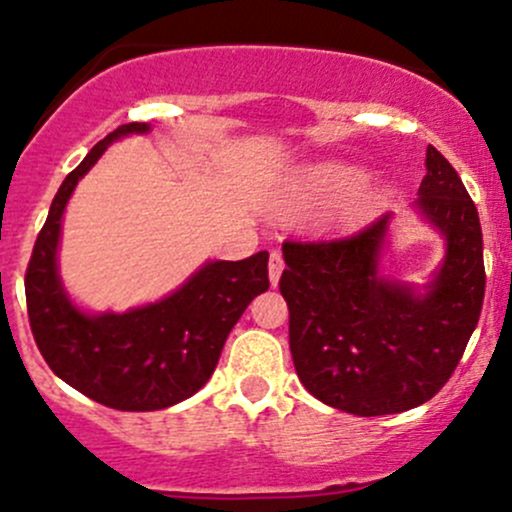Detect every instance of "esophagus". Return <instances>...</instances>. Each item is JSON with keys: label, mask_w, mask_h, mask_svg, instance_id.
<instances>
[{"label": "esophagus", "mask_w": 512, "mask_h": 512, "mask_svg": "<svg viewBox=\"0 0 512 512\" xmlns=\"http://www.w3.org/2000/svg\"><path fill=\"white\" fill-rule=\"evenodd\" d=\"M282 270H285V260H282V252L275 250L270 255V282H272V287H277V282H280Z\"/></svg>", "instance_id": "34e87169"}]
</instances>
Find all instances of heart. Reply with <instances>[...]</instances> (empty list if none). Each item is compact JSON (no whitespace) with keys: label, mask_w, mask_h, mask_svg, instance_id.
<instances>
[{"label":"heart","mask_w":512,"mask_h":512,"mask_svg":"<svg viewBox=\"0 0 512 512\" xmlns=\"http://www.w3.org/2000/svg\"><path fill=\"white\" fill-rule=\"evenodd\" d=\"M361 170L352 168V165H317L314 170H309L302 180L292 188V193L287 195L282 208L287 213H294V210L304 208L312 198L317 195H334V193H352L354 188H359L361 183Z\"/></svg>","instance_id":"b5f03b06"}]
</instances>
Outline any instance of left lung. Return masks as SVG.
<instances>
[{"mask_svg":"<svg viewBox=\"0 0 512 512\" xmlns=\"http://www.w3.org/2000/svg\"><path fill=\"white\" fill-rule=\"evenodd\" d=\"M418 195L423 218L446 237V260L426 292L379 275L389 213L354 235L282 245L294 369L309 394L347 414L426 404L451 379L478 324L485 294L478 210L433 146Z\"/></svg>","mask_w":512,"mask_h":512,"instance_id":"left-lung-1","label":"left lung"}]
</instances>
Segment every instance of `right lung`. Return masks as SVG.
I'll return each mask as SVG.
<instances>
[{
    "mask_svg": "<svg viewBox=\"0 0 512 512\" xmlns=\"http://www.w3.org/2000/svg\"><path fill=\"white\" fill-rule=\"evenodd\" d=\"M148 131V123H123L66 175L24 277L29 324L49 369L84 396L118 411L168 409L203 389L227 334L247 304L270 287V255L262 250L247 260L208 262L170 297L126 314L94 317L69 302L56 270L66 203L108 143Z\"/></svg>",
    "mask_w": 512,
    "mask_h": 512,
    "instance_id": "obj_1",
    "label": "right lung"
}]
</instances>
